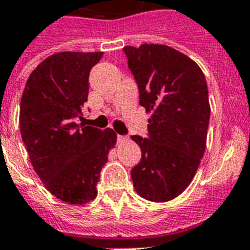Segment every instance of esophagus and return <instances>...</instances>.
Listing matches in <instances>:
<instances>
[{"label":"esophagus","instance_id":"esophagus-1","mask_svg":"<svg viewBox=\"0 0 250 250\" xmlns=\"http://www.w3.org/2000/svg\"><path fill=\"white\" fill-rule=\"evenodd\" d=\"M117 140H118V143H123V141H127V137L125 136H122V135H118L117 136Z\"/></svg>","mask_w":250,"mask_h":250}]
</instances>
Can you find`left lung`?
Instances as JSON below:
<instances>
[{"label":"left lung","instance_id":"1","mask_svg":"<svg viewBox=\"0 0 250 250\" xmlns=\"http://www.w3.org/2000/svg\"><path fill=\"white\" fill-rule=\"evenodd\" d=\"M140 92V105L151 113L149 136H131L141 149L132 168L133 188L150 202L163 203L188 188L204 155L210 106L202 69L166 44L123 48Z\"/></svg>","mask_w":250,"mask_h":250}]
</instances>
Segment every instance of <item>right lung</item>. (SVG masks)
Here are the masks:
<instances>
[{
    "label": "right lung",
    "instance_id": "right-lung-1",
    "mask_svg": "<svg viewBox=\"0 0 250 250\" xmlns=\"http://www.w3.org/2000/svg\"><path fill=\"white\" fill-rule=\"evenodd\" d=\"M104 52H58L41 62L20 101V132L30 163L46 188L62 202L82 206L97 195L96 185L113 129L78 125L88 96V77Z\"/></svg>",
    "mask_w": 250,
    "mask_h": 250
}]
</instances>
